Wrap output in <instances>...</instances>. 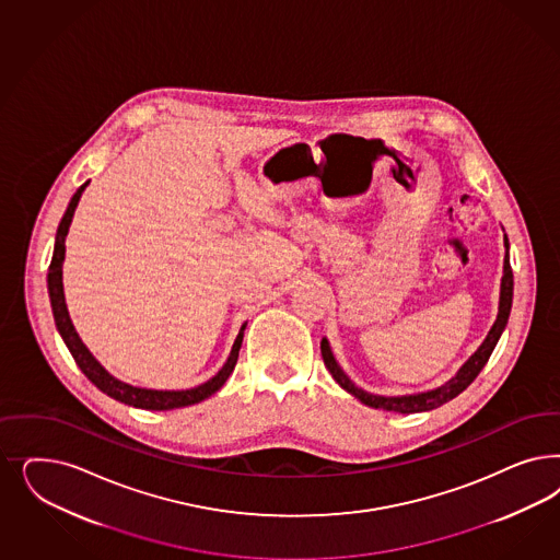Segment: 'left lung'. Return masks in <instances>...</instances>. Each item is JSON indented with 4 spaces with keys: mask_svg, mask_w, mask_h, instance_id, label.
Segmentation results:
<instances>
[{
    "mask_svg": "<svg viewBox=\"0 0 560 560\" xmlns=\"http://www.w3.org/2000/svg\"><path fill=\"white\" fill-rule=\"evenodd\" d=\"M505 243V259H503V278H501V296H499V313L497 319L490 327L485 342L478 346V350L469 357L468 361L459 366V371L453 375L452 380L445 381L443 385L427 389V392H418V394H404V396H381V394H371L364 392L359 385H354V381L350 380L343 373L342 366L336 361L331 346L327 342V338L322 340V357H324L325 366L331 373V377L336 383L346 389L350 396L357 397L364 406L371 408H380L387 412H397V415H415V412H429L443 404H447L450 399L459 396L471 381L478 377V373L485 369L494 346L499 342L501 334L505 331L506 322H509V313L513 305V271L509 264V238L503 236Z\"/></svg>",
    "mask_w": 560,
    "mask_h": 560,
    "instance_id": "8db88e82",
    "label": "left lung"
}]
</instances>
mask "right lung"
Wrapping results in <instances>:
<instances>
[{"mask_svg": "<svg viewBox=\"0 0 560 560\" xmlns=\"http://www.w3.org/2000/svg\"><path fill=\"white\" fill-rule=\"evenodd\" d=\"M91 180H86L84 185L78 187V191L73 194L68 210L61 218L59 226H57V235H55L54 257H51V266L47 273V289H49V301H51V311H54L55 325L57 331L61 336V340L68 346V350L72 352L73 361L80 366V371L89 377V380L108 397L124 401L127 406L133 408H142V410H173V408H185L191 404H199L206 397L217 394L218 389L226 383L231 377V373L235 371L236 359H238V350L243 343V334L247 322L241 325L238 336H236L233 350L229 354L226 362L222 364V369L218 371L212 380L201 383L198 387H189V389H148V387H136L129 385L126 381L117 380L108 373L107 369L92 357L91 350L86 348V343L80 340L75 327H73L68 305H66V296H63V259H66V236L72 224L73 212L78 208V201L82 198L84 189L89 187Z\"/></svg>", "mask_w": 560, "mask_h": 560, "instance_id": "obj_1", "label": "right lung"}]
</instances>
